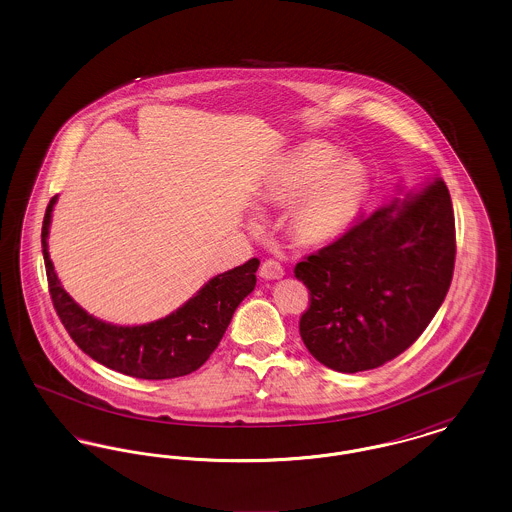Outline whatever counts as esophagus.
<instances>
[{
  "instance_id": "esophagus-1",
  "label": "esophagus",
  "mask_w": 512,
  "mask_h": 512,
  "mask_svg": "<svg viewBox=\"0 0 512 512\" xmlns=\"http://www.w3.org/2000/svg\"><path fill=\"white\" fill-rule=\"evenodd\" d=\"M259 274H261L263 278H267V280H280V278L284 276V267H282L278 261L268 259V261H265V263L261 265Z\"/></svg>"
}]
</instances>
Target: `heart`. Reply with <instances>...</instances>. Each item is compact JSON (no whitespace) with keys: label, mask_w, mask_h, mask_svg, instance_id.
<instances>
[{"label":"heart","mask_w":512,"mask_h":512,"mask_svg":"<svg viewBox=\"0 0 512 512\" xmlns=\"http://www.w3.org/2000/svg\"><path fill=\"white\" fill-rule=\"evenodd\" d=\"M370 174L357 159H341L334 147L307 142L284 153L263 178L261 205H292L290 228L303 245L340 238L365 209Z\"/></svg>","instance_id":"obj_1"}]
</instances>
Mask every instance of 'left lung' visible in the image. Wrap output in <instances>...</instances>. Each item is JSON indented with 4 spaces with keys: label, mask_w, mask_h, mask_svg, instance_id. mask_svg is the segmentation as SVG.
Returning a JSON list of instances; mask_svg holds the SVG:
<instances>
[{
    "label": "left lung",
    "mask_w": 512,
    "mask_h": 512,
    "mask_svg": "<svg viewBox=\"0 0 512 512\" xmlns=\"http://www.w3.org/2000/svg\"><path fill=\"white\" fill-rule=\"evenodd\" d=\"M455 267L451 195L436 178L390 203L295 267L311 293L299 320L309 353L363 372L411 347L438 313Z\"/></svg>",
    "instance_id": "obj_1"
}]
</instances>
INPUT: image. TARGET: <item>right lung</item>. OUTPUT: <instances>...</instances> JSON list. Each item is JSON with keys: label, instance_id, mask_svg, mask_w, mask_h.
<instances>
[{"label": "right lung", "instance_id": "add662e5", "mask_svg": "<svg viewBox=\"0 0 512 512\" xmlns=\"http://www.w3.org/2000/svg\"><path fill=\"white\" fill-rule=\"evenodd\" d=\"M51 197L42 224V253L53 307L74 343L103 366L142 380L186 376L203 365L217 349L238 305L257 284L259 259L213 276L194 297L171 315L147 324L119 326L84 311L61 286L49 259Z\"/></svg>", "mask_w": 512, "mask_h": 512}]
</instances>
